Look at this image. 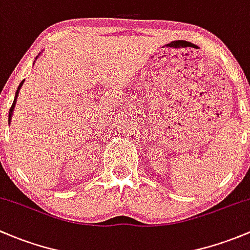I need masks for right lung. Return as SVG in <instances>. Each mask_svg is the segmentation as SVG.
<instances>
[{"instance_id":"obj_1","label":"right lung","mask_w":250,"mask_h":250,"mask_svg":"<svg viewBox=\"0 0 250 250\" xmlns=\"http://www.w3.org/2000/svg\"><path fill=\"white\" fill-rule=\"evenodd\" d=\"M22 83H24V81L21 82V83L19 84V86H18V89H17V92H15V99H14V101H13V104H12V107H10V109H9V117H8V123L10 122V118H12V113H13V109H14V106H15V101H17V97H18V94H19V90H20V87H21V85H22Z\"/></svg>"}]
</instances>
